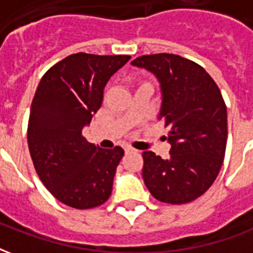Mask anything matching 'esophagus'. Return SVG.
I'll list each match as a JSON object with an SVG mask.
<instances>
[{
  "label": "esophagus",
  "instance_id": "obj_1",
  "mask_svg": "<svg viewBox=\"0 0 253 253\" xmlns=\"http://www.w3.org/2000/svg\"><path fill=\"white\" fill-rule=\"evenodd\" d=\"M125 152H126V153H131V152H135V149H132L131 146H126V148H125Z\"/></svg>",
  "mask_w": 253,
  "mask_h": 253
}]
</instances>
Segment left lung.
Returning a JSON list of instances; mask_svg holds the SVG:
<instances>
[{"mask_svg":"<svg viewBox=\"0 0 253 253\" xmlns=\"http://www.w3.org/2000/svg\"><path fill=\"white\" fill-rule=\"evenodd\" d=\"M131 65L157 78L159 119L170 127L169 159L142 153L143 181L160 202H192L217 179L225 157L228 115L221 90L203 67L180 55H142Z\"/></svg>","mask_w":253,"mask_h":253,"instance_id":"left-lung-1","label":"left lung"}]
</instances>
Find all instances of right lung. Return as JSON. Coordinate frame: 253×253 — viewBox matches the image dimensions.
<instances>
[{
  "instance_id": "1",
  "label": "right lung",
  "mask_w": 253,
  "mask_h": 253,
  "mask_svg": "<svg viewBox=\"0 0 253 253\" xmlns=\"http://www.w3.org/2000/svg\"><path fill=\"white\" fill-rule=\"evenodd\" d=\"M128 55H69L38 85L28 121V148L38 175L58 201L74 209L103 205L112 192L123 149H101L83 137L103 104L110 78Z\"/></svg>"
}]
</instances>
